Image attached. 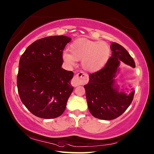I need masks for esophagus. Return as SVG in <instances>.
<instances>
[{
    "instance_id": "obj_1",
    "label": "esophagus",
    "mask_w": 154,
    "mask_h": 154,
    "mask_svg": "<svg viewBox=\"0 0 154 154\" xmlns=\"http://www.w3.org/2000/svg\"><path fill=\"white\" fill-rule=\"evenodd\" d=\"M87 81H88V75L85 72H81L79 73H77L75 75L74 77L71 80V83L72 86H73L74 88H76L77 86L86 83Z\"/></svg>"
}]
</instances>
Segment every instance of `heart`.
<instances>
[{"label":"heart","mask_w":154,"mask_h":154,"mask_svg":"<svg viewBox=\"0 0 154 154\" xmlns=\"http://www.w3.org/2000/svg\"><path fill=\"white\" fill-rule=\"evenodd\" d=\"M65 51L63 58L69 65L74 66L76 60H82L83 69L88 72H96L107 63L110 56V48L103 42H94L85 38L75 40Z\"/></svg>","instance_id":"b5f03b06"}]
</instances>
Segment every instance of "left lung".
Segmentation results:
<instances>
[{
	"label": "left lung",
	"instance_id": "8db88e82",
	"mask_svg": "<svg viewBox=\"0 0 154 154\" xmlns=\"http://www.w3.org/2000/svg\"><path fill=\"white\" fill-rule=\"evenodd\" d=\"M112 53L105 66L89 75V82L84 85L89 110L94 117L102 120H113L121 116L132 102L135 90L129 94L119 91L115 85L116 73L121 62L135 67L133 58L124 47L112 42Z\"/></svg>",
	"mask_w": 154,
	"mask_h": 154
}]
</instances>
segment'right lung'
Returning <instances> with one entry per match:
<instances>
[{
    "mask_svg": "<svg viewBox=\"0 0 154 154\" xmlns=\"http://www.w3.org/2000/svg\"><path fill=\"white\" fill-rule=\"evenodd\" d=\"M71 38L49 36L35 41L19 60L17 79L21 102L33 115L54 119L65 111L73 87L72 71L62 66L63 52Z\"/></svg>",
    "mask_w": 154,
    "mask_h": 154,
    "instance_id": "obj_1",
    "label": "right lung"
}]
</instances>
